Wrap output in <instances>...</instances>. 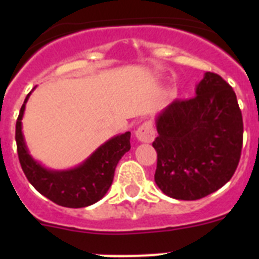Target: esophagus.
Listing matches in <instances>:
<instances>
[{
  "label": "esophagus",
  "mask_w": 259,
  "mask_h": 259,
  "mask_svg": "<svg viewBox=\"0 0 259 259\" xmlns=\"http://www.w3.org/2000/svg\"><path fill=\"white\" fill-rule=\"evenodd\" d=\"M136 137H137V140L141 141V143H152L155 137L154 127H153L152 123L146 122L137 128Z\"/></svg>",
  "instance_id": "1"
}]
</instances>
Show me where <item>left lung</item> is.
<instances>
[{
  "instance_id": "1",
  "label": "left lung",
  "mask_w": 259,
  "mask_h": 259,
  "mask_svg": "<svg viewBox=\"0 0 259 259\" xmlns=\"http://www.w3.org/2000/svg\"><path fill=\"white\" fill-rule=\"evenodd\" d=\"M154 180L175 200L193 201L222 188L235 174L242 148V115L233 89L206 72L196 96L164 107L155 118Z\"/></svg>"
}]
</instances>
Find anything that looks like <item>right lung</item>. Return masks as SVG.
Wrapping results in <instances>:
<instances>
[{
  "label": "right lung",
  "mask_w": 259,
  "mask_h": 259,
  "mask_svg": "<svg viewBox=\"0 0 259 259\" xmlns=\"http://www.w3.org/2000/svg\"><path fill=\"white\" fill-rule=\"evenodd\" d=\"M29 96L31 93L22 105L15 128L18 157L28 182L42 196L61 206L77 209L101 200L111 187L119 159L131 149V132L111 137L74 168H47L29 154L22 132L23 114Z\"/></svg>",
  "instance_id": "obj_1"
}]
</instances>
